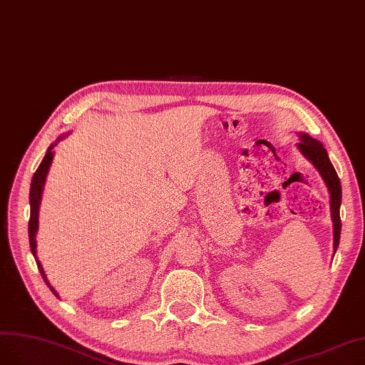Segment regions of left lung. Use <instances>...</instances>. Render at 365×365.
Listing matches in <instances>:
<instances>
[{"label":"left lung","instance_id":"1","mask_svg":"<svg viewBox=\"0 0 365 365\" xmlns=\"http://www.w3.org/2000/svg\"><path fill=\"white\" fill-rule=\"evenodd\" d=\"M300 143L297 148L302 155L307 158L312 165L317 168L323 178L329 194H331V215L334 221V252H336L341 235V218H339V206H341V183L334 165L329 160L327 151L320 140L311 138L307 133H300Z\"/></svg>","mask_w":365,"mask_h":365}]
</instances>
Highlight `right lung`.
I'll list each match as a JSON object with an SVG mask.
<instances>
[{
  "instance_id": "1",
  "label": "right lung",
  "mask_w": 365,
  "mask_h": 365,
  "mask_svg": "<svg viewBox=\"0 0 365 365\" xmlns=\"http://www.w3.org/2000/svg\"><path fill=\"white\" fill-rule=\"evenodd\" d=\"M66 135L61 136L57 140L63 139ZM56 144H51L48 147V150H46V155L43 158V160L41 162V165L38 167L36 173L33 174V179H31V186H30V221H29V238H30V249H31V253L34 256V259H36V264H38V268L39 272L45 280L46 287H48L56 297H58L57 291L50 285L48 279H46L45 273H43V268L38 259L36 256V232H38V227H39V220H38V215H39V206H41V198H42V191H43V185H45V179H46V174H48V170H50V165H51V160H53V156L54 153L51 151L53 147Z\"/></svg>"
}]
</instances>
